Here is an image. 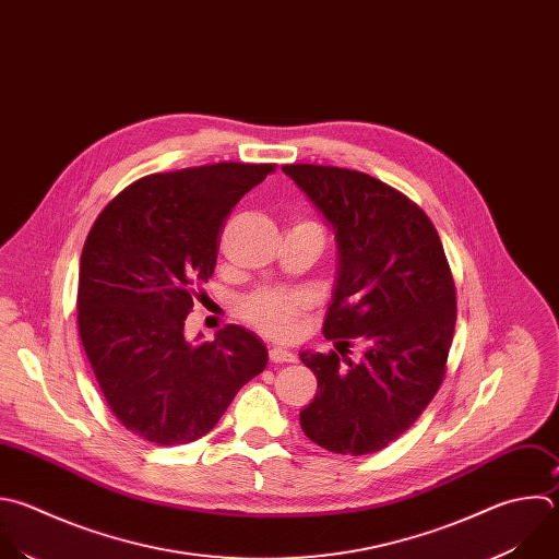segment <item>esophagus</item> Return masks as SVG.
<instances>
[{
    "mask_svg": "<svg viewBox=\"0 0 559 559\" xmlns=\"http://www.w3.org/2000/svg\"><path fill=\"white\" fill-rule=\"evenodd\" d=\"M270 359L274 364H287V361H296V355L285 346H272L270 348Z\"/></svg>",
    "mask_w": 559,
    "mask_h": 559,
    "instance_id": "esophagus-1",
    "label": "esophagus"
}]
</instances>
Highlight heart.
Returning a JSON list of instances; mask_svg holds the SVG:
<instances>
[{"mask_svg": "<svg viewBox=\"0 0 559 559\" xmlns=\"http://www.w3.org/2000/svg\"><path fill=\"white\" fill-rule=\"evenodd\" d=\"M309 300L292 289H259L241 300V313L248 322L274 337H287L296 331L298 316Z\"/></svg>", "mask_w": 559, "mask_h": 559, "instance_id": "heart-1", "label": "heart"}]
</instances>
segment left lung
Instances as JSON below:
<instances>
[{"label": "left lung", "mask_w": 559, "mask_h": 559, "mask_svg": "<svg viewBox=\"0 0 559 559\" xmlns=\"http://www.w3.org/2000/svg\"><path fill=\"white\" fill-rule=\"evenodd\" d=\"M335 230L337 281L322 333L331 353L302 350L318 393L302 432L335 454L380 452L437 395L456 324V289L437 228L393 186L359 170L285 164ZM361 360L345 357L355 340Z\"/></svg>", "instance_id": "left-lung-1"}]
</instances>
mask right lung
<instances>
[{
	"label": "right lung",
	"mask_w": 559,
	"mask_h": 559,
	"mask_svg": "<svg viewBox=\"0 0 559 559\" xmlns=\"http://www.w3.org/2000/svg\"><path fill=\"white\" fill-rule=\"evenodd\" d=\"M276 164L217 162L146 175L94 222L81 254L79 333L116 419L155 445L209 435L267 348L239 324L189 342L186 316L215 272L239 200Z\"/></svg>",
	"instance_id": "1"
}]
</instances>
